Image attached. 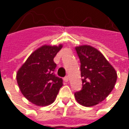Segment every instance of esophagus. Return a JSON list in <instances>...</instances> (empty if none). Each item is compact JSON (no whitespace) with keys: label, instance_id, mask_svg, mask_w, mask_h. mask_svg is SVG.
Masks as SVG:
<instances>
[{"label":"esophagus","instance_id":"34e87169","mask_svg":"<svg viewBox=\"0 0 129 129\" xmlns=\"http://www.w3.org/2000/svg\"><path fill=\"white\" fill-rule=\"evenodd\" d=\"M63 80H64V81H66V82H68V76H66L64 78H63Z\"/></svg>","mask_w":129,"mask_h":129}]
</instances>
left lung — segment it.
I'll list each match as a JSON object with an SVG mask.
<instances>
[{"label":"left lung","mask_w":129,"mask_h":129,"mask_svg":"<svg viewBox=\"0 0 129 129\" xmlns=\"http://www.w3.org/2000/svg\"><path fill=\"white\" fill-rule=\"evenodd\" d=\"M80 60L82 88L75 92L77 102L92 106L102 102L113 89L117 73L102 54L90 45L75 48Z\"/></svg>","instance_id":"left-lung-1"}]
</instances>
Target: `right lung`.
Wrapping results in <instances>:
<instances>
[{
  "label": "right lung",
  "instance_id": "1",
  "mask_svg": "<svg viewBox=\"0 0 129 129\" xmlns=\"http://www.w3.org/2000/svg\"><path fill=\"white\" fill-rule=\"evenodd\" d=\"M62 48L43 45L35 50L18 70L16 80L24 97L37 106H47L54 102L63 79L56 77L54 58Z\"/></svg>",
  "mask_w": 129,
  "mask_h": 129
}]
</instances>
